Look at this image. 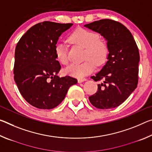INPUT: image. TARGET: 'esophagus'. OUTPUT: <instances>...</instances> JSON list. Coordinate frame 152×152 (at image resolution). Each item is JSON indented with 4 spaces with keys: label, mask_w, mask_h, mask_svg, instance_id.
<instances>
[{
    "label": "esophagus",
    "mask_w": 152,
    "mask_h": 152,
    "mask_svg": "<svg viewBox=\"0 0 152 152\" xmlns=\"http://www.w3.org/2000/svg\"><path fill=\"white\" fill-rule=\"evenodd\" d=\"M86 78H81L78 79V82H79V83H80V82H82L84 81H86Z\"/></svg>",
    "instance_id": "obj_1"
}]
</instances>
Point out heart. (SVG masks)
Returning a JSON list of instances; mask_svg holds the SVG:
<instances>
[{"label": "heart", "mask_w": 152, "mask_h": 152, "mask_svg": "<svg viewBox=\"0 0 152 152\" xmlns=\"http://www.w3.org/2000/svg\"><path fill=\"white\" fill-rule=\"evenodd\" d=\"M69 41L74 44L84 48V59L80 64H73L66 68V72L70 75L81 78L91 73L95 64L100 65L106 60L109 50L104 39L99 37L96 33L91 30L80 28L72 33ZM55 53L58 61L64 65L68 64V48L61 43H58L55 47Z\"/></svg>", "instance_id": "heart-1"}]
</instances>
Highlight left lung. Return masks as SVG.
<instances>
[{
    "instance_id": "left-lung-1",
    "label": "left lung",
    "mask_w": 152,
    "mask_h": 152,
    "mask_svg": "<svg viewBox=\"0 0 152 152\" xmlns=\"http://www.w3.org/2000/svg\"><path fill=\"white\" fill-rule=\"evenodd\" d=\"M84 27L103 36L109 51L105 65L91 77L94 81L103 82L98 84V91L88 97L89 101L97 109L117 107L137 88L140 61L137 45L127 28L116 20L101 19Z\"/></svg>"
}]
</instances>
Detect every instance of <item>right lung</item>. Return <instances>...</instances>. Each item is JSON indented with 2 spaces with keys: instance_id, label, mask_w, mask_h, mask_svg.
<instances>
[{
  "instance_id": "obj_1",
  "label": "right lung",
  "mask_w": 152,
  "mask_h": 152,
  "mask_svg": "<svg viewBox=\"0 0 152 152\" xmlns=\"http://www.w3.org/2000/svg\"><path fill=\"white\" fill-rule=\"evenodd\" d=\"M72 23L44 21L33 25L17 43L15 52L14 79L27 102L40 109H53L65 98L77 80L59 77L61 66L55 47L61 33Z\"/></svg>"
}]
</instances>
